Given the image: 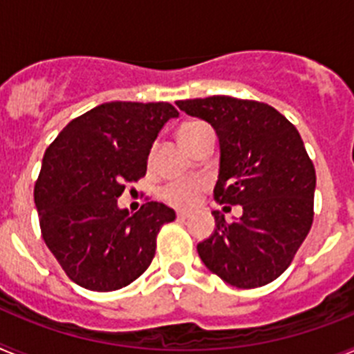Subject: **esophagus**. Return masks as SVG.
Returning a JSON list of instances; mask_svg holds the SVG:
<instances>
[{
  "label": "esophagus",
  "mask_w": 354,
  "mask_h": 354,
  "mask_svg": "<svg viewBox=\"0 0 354 354\" xmlns=\"http://www.w3.org/2000/svg\"><path fill=\"white\" fill-rule=\"evenodd\" d=\"M192 212L189 211H177V220H187Z\"/></svg>",
  "instance_id": "34e87169"
}]
</instances>
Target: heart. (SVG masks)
<instances>
[{
    "instance_id": "heart-1",
    "label": "heart",
    "mask_w": 354,
    "mask_h": 354,
    "mask_svg": "<svg viewBox=\"0 0 354 354\" xmlns=\"http://www.w3.org/2000/svg\"><path fill=\"white\" fill-rule=\"evenodd\" d=\"M211 131V127L204 122H187L179 129V140L184 147H189L200 134ZM204 189V184L198 180H175L162 187L161 198L175 207H192L198 200L200 192Z\"/></svg>"
}]
</instances>
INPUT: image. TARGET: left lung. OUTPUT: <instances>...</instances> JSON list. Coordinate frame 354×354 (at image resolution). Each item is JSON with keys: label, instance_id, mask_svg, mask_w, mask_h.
Returning a JSON list of instances; mask_svg holds the SVG:
<instances>
[{"label": "left lung", "instance_id": "left-lung-1", "mask_svg": "<svg viewBox=\"0 0 354 354\" xmlns=\"http://www.w3.org/2000/svg\"><path fill=\"white\" fill-rule=\"evenodd\" d=\"M175 104L214 127L220 140L214 200L243 207L232 223L212 211L216 228L196 246L200 259L239 289L273 282L289 268L314 221L315 168L298 129L259 101L212 95Z\"/></svg>", "mask_w": 354, "mask_h": 354}]
</instances>
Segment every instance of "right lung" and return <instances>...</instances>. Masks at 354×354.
<instances>
[{"label":"right lung","instance_id":"obj_1","mask_svg":"<svg viewBox=\"0 0 354 354\" xmlns=\"http://www.w3.org/2000/svg\"><path fill=\"white\" fill-rule=\"evenodd\" d=\"M175 117L168 102H104L68 122L46 150L33 193L40 230L77 286L122 289L154 259L159 228L175 211L147 202L129 214L117 198L147 174L152 143Z\"/></svg>","mask_w":354,"mask_h":354}]
</instances>
